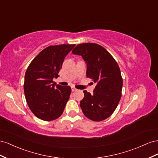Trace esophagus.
<instances>
[{"mask_svg":"<svg viewBox=\"0 0 158 158\" xmlns=\"http://www.w3.org/2000/svg\"><path fill=\"white\" fill-rule=\"evenodd\" d=\"M71 91H77V89H75L74 87H71Z\"/></svg>","mask_w":158,"mask_h":158,"instance_id":"obj_1","label":"esophagus"}]
</instances>
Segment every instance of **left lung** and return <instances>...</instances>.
Wrapping results in <instances>:
<instances>
[{
    "mask_svg": "<svg viewBox=\"0 0 158 158\" xmlns=\"http://www.w3.org/2000/svg\"><path fill=\"white\" fill-rule=\"evenodd\" d=\"M87 64V77L97 83L93 93L84 91L80 106L85 116L94 121L105 120L113 113L122 95L123 78L118 65L110 53L100 45L84 43L72 51Z\"/></svg>",
    "mask_w": 158,
    "mask_h": 158,
    "instance_id": "obj_1",
    "label": "left lung"
}]
</instances>
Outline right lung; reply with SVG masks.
<instances>
[{
	"label": "right lung",
	"mask_w": 158,
	"mask_h": 158,
	"mask_svg": "<svg viewBox=\"0 0 158 158\" xmlns=\"http://www.w3.org/2000/svg\"><path fill=\"white\" fill-rule=\"evenodd\" d=\"M75 44L50 46L40 52L31 61L24 77V94L27 104L38 118L50 121L62 114L71 89L53 81L57 78L65 57Z\"/></svg>",
	"instance_id": "right-lung-1"
}]
</instances>
